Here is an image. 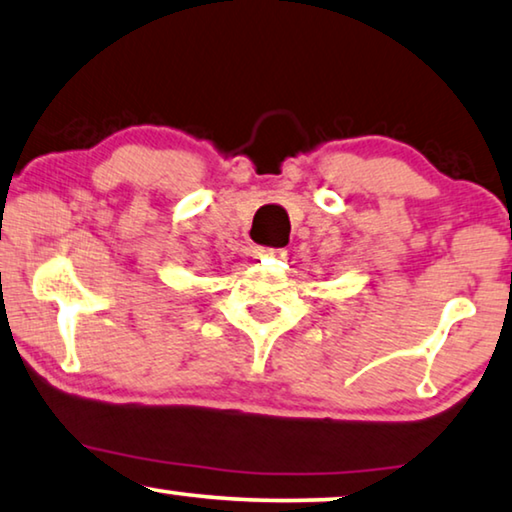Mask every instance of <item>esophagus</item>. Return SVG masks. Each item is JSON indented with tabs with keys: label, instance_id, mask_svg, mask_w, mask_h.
<instances>
[{
	"label": "esophagus",
	"instance_id": "1",
	"mask_svg": "<svg viewBox=\"0 0 512 512\" xmlns=\"http://www.w3.org/2000/svg\"><path fill=\"white\" fill-rule=\"evenodd\" d=\"M281 256H286L284 249H272V247L258 249V258H281Z\"/></svg>",
	"mask_w": 512,
	"mask_h": 512
}]
</instances>
